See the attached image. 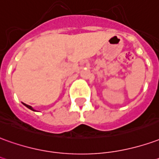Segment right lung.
Returning a JSON list of instances; mask_svg holds the SVG:
<instances>
[{"label":"right lung","instance_id":"right-lung-1","mask_svg":"<svg viewBox=\"0 0 159 159\" xmlns=\"http://www.w3.org/2000/svg\"><path fill=\"white\" fill-rule=\"evenodd\" d=\"M23 104H24V105H25V106L26 107H28V108H29V109H31V110L35 111V110H34V109H33V107H31V106H29V105H26V104H25V103H23Z\"/></svg>","mask_w":159,"mask_h":159}]
</instances>
